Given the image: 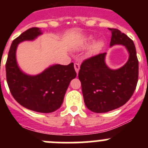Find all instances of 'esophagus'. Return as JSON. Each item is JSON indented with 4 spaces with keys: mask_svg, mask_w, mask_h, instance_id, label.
<instances>
[{
    "mask_svg": "<svg viewBox=\"0 0 148 148\" xmlns=\"http://www.w3.org/2000/svg\"><path fill=\"white\" fill-rule=\"evenodd\" d=\"M74 67H75V72H76V73L78 74V71H79V69H80V65H79V64H78V63H75V64H74Z\"/></svg>",
    "mask_w": 148,
    "mask_h": 148,
    "instance_id": "esophagus-1",
    "label": "esophagus"
}]
</instances>
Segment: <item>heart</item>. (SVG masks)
Instances as JSON below:
<instances>
[{"label": "heart", "mask_w": 148, "mask_h": 148, "mask_svg": "<svg viewBox=\"0 0 148 148\" xmlns=\"http://www.w3.org/2000/svg\"><path fill=\"white\" fill-rule=\"evenodd\" d=\"M92 41H93V38H92V36H90V37L85 40V41H84L82 44H81L80 45H79V47L80 48L87 47H88V46L92 42ZM102 46H103V44L101 41H97V42H95V44H94L93 45L90 47V50H89V53H90V55H94L95 54V53H97L101 49Z\"/></svg>", "instance_id": "b5f03b06"}]
</instances>
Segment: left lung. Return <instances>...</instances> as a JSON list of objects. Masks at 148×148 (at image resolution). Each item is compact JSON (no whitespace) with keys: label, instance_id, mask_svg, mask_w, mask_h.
I'll return each mask as SVG.
<instances>
[{"label":"left lung","instance_id":"obj_1","mask_svg":"<svg viewBox=\"0 0 148 148\" xmlns=\"http://www.w3.org/2000/svg\"><path fill=\"white\" fill-rule=\"evenodd\" d=\"M112 33L110 47L124 45L129 59L123 66L111 70L105 64L106 53L84 60L78 78L85 105L94 113H106L117 109L131 98L138 78V61L133 40L117 29L109 28Z\"/></svg>","mask_w":148,"mask_h":148}]
</instances>
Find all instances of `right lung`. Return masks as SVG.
<instances>
[{"label": "right lung", "instance_id": "right-lung-1", "mask_svg": "<svg viewBox=\"0 0 148 148\" xmlns=\"http://www.w3.org/2000/svg\"><path fill=\"white\" fill-rule=\"evenodd\" d=\"M32 27L13 40L6 63V81L13 98L24 108L38 113H52L61 106L70 82L76 77L73 63L55 64L37 75H27L18 67L16 49L23 40H32L41 35Z\"/></svg>", "mask_w": 148, "mask_h": 148}]
</instances>
